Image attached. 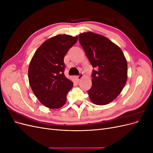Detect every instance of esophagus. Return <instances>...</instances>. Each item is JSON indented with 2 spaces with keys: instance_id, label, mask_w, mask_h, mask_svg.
<instances>
[{
  "instance_id": "obj_1",
  "label": "esophagus",
  "mask_w": 153,
  "mask_h": 153,
  "mask_svg": "<svg viewBox=\"0 0 153 153\" xmlns=\"http://www.w3.org/2000/svg\"><path fill=\"white\" fill-rule=\"evenodd\" d=\"M82 76H83V73L80 72V73H79V75H78L77 76V79H78V80H80L81 79V78H82Z\"/></svg>"
}]
</instances>
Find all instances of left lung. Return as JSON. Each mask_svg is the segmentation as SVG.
Returning a JSON list of instances; mask_svg holds the SVG:
<instances>
[{
    "instance_id": "left-lung-1",
    "label": "left lung",
    "mask_w": 153,
    "mask_h": 153,
    "mask_svg": "<svg viewBox=\"0 0 153 153\" xmlns=\"http://www.w3.org/2000/svg\"><path fill=\"white\" fill-rule=\"evenodd\" d=\"M80 43L92 65V87L89 98L98 105L108 104L121 93L127 80L128 64L121 49L106 37L84 32Z\"/></svg>"
}]
</instances>
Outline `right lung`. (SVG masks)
I'll list each match as a JSON object with an SVG mask.
<instances>
[{"label":"right lung","instance_id":"obj_1","mask_svg":"<svg viewBox=\"0 0 153 153\" xmlns=\"http://www.w3.org/2000/svg\"><path fill=\"white\" fill-rule=\"evenodd\" d=\"M77 40L78 36L66 34L53 37L40 46L31 59L28 71L30 87L48 108H59L66 102L73 83L64 75V58Z\"/></svg>","mask_w":153,"mask_h":153}]
</instances>
